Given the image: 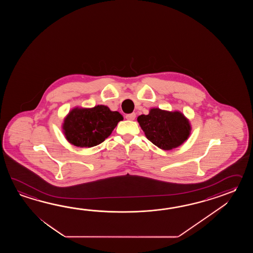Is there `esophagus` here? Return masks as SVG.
Listing matches in <instances>:
<instances>
[{
    "label": "esophagus",
    "instance_id": "esophagus-1",
    "mask_svg": "<svg viewBox=\"0 0 253 253\" xmlns=\"http://www.w3.org/2000/svg\"><path fill=\"white\" fill-rule=\"evenodd\" d=\"M126 119H127V120H134L135 119V114H127V115H126Z\"/></svg>",
    "mask_w": 253,
    "mask_h": 253
}]
</instances>
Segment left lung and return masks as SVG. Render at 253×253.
Here are the masks:
<instances>
[{"instance_id":"obj_1","label":"left lung","mask_w":253,"mask_h":253,"mask_svg":"<svg viewBox=\"0 0 253 253\" xmlns=\"http://www.w3.org/2000/svg\"><path fill=\"white\" fill-rule=\"evenodd\" d=\"M146 138L163 150H172L186 141L191 133L188 119L179 111L151 108L137 118Z\"/></svg>"}]
</instances>
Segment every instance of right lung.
Masks as SVG:
<instances>
[{
  "mask_svg": "<svg viewBox=\"0 0 253 253\" xmlns=\"http://www.w3.org/2000/svg\"><path fill=\"white\" fill-rule=\"evenodd\" d=\"M121 120H123L122 115L118 111H111L107 106L75 108L66 117L62 129L70 144L80 147H92L108 138Z\"/></svg>",
  "mask_w": 253,
  "mask_h": 253,
  "instance_id": "1",
  "label": "right lung"
}]
</instances>
